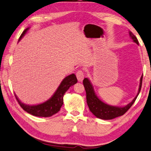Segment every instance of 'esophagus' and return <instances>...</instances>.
I'll return each instance as SVG.
<instances>
[{
  "label": "esophagus",
  "instance_id": "obj_1",
  "mask_svg": "<svg viewBox=\"0 0 151 151\" xmlns=\"http://www.w3.org/2000/svg\"><path fill=\"white\" fill-rule=\"evenodd\" d=\"M76 78H77V79L78 81H82L83 80V78H84V73H83V70H78L77 72H76Z\"/></svg>",
  "mask_w": 151,
  "mask_h": 151
}]
</instances>
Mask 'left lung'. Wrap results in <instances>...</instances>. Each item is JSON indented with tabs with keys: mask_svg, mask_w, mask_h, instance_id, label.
<instances>
[{
	"mask_svg": "<svg viewBox=\"0 0 151 151\" xmlns=\"http://www.w3.org/2000/svg\"><path fill=\"white\" fill-rule=\"evenodd\" d=\"M129 35L130 37L133 40L134 42L138 44V41L137 38L131 32H129ZM142 76H141L139 88H138V94L135 97L132 101L127 106L124 107H117L112 106L106 104V103L101 101L95 94L93 89V85L91 83L90 81L87 78H85L83 80V85H84L86 95H87V104L88 106L90 111L92 112L93 115L98 118L102 119H112L117 117L121 116L126 113L128 110L130 108L134 103L136 101L138 94L140 91L141 87H142Z\"/></svg>",
	"mask_w": 151,
	"mask_h": 151,
	"instance_id": "left-lung-1",
	"label": "left lung"
}]
</instances>
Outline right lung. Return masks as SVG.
<instances>
[{
  "label": "right lung",
  "mask_w": 151,
  "mask_h": 151,
  "mask_svg": "<svg viewBox=\"0 0 151 151\" xmlns=\"http://www.w3.org/2000/svg\"><path fill=\"white\" fill-rule=\"evenodd\" d=\"M28 29L29 28H27L23 31L19 39V42L24 36ZM76 83H77V78L75 74L67 76L62 81L56 92L50 99L42 104L35 105V106H29V105L23 104L22 102L20 101V100L18 99L15 94V95L20 106L27 113L37 117H50L55 114L58 113L60 111L63 104V97L64 93L67 91V90L70 88V87L76 84Z\"/></svg>",
  "instance_id": "add662e5"
}]
</instances>
